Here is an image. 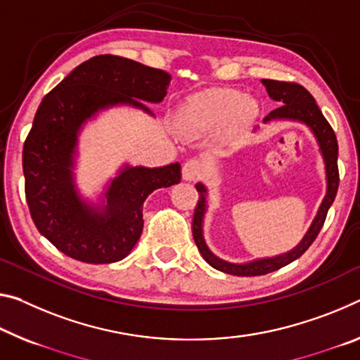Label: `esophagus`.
Segmentation results:
<instances>
[{
    "instance_id": "esophagus-1",
    "label": "esophagus",
    "mask_w": 360,
    "mask_h": 360,
    "mask_svg": "<svg viewBox=\"0 0 360 360\" xmlns=\"http://www.w3.org/2000/svg\"><path fill=\"white\" fill-rule=\"evenodd\" d=\"M203 173V163L198 158H191L187 160L182 167V178L186 181H195L202 176Z\"/></svg>"
}]
</instances>
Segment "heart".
Listing matches in <instances>:
<instances>
[{"label":"heart","mask_w":360,"mask_h":360,"mask_svg":"<svg viewBox=\"0 0 360 360\" xmlns=\"http://www.w3.org/2000/svg\"><path fill=\"white\" fill-rule=\"evenodd\" d=\"M253 113V102L237 89H214L192 98L179 113V127L187 133L218 127L233 115L243 118Z\"/></svg>","instance_id":"1"}]
</instances>
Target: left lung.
<instances>
[{"label": "left lung", "mask_w": 360, "mask_h": 360, "mask_svg": "<svg viewBox=\"0 0 360 360\" xmlns=\"http://www.w3.org/2000/svg\"><path fill=\"white\" fill-rule=\"evenodd\" d=\"M261 82L266 86L269 98L276 101V104L278 105L264 118V123L271 122V120H295V122L307 124L314 136H316L319 147H321V152L323 155L325 171H327V195H325L321 208L317 211L316 219L312 221V224L309 227V231H307L298 247H295L292 252L274 256V258L256 259L252 262H247V264H233V262H227L218 258V256H214L210 252V248L203 240L202 226L205 210H207V187L200 184V182L195 184V189L200 193V198H198L195 213H193L192 233L193 240L197 243L198 252L202 253L203 259L207 261L211 267H214V269H218L221 272L231 274V276L240 277L264 276V274L281 269V267L290 264V262H293L295 259H298L300 256L311 247L312 242L316 240V237L319 236V232H321L325 218H327L328 208L332 207L340 184L338 142H336L335 131L322 115L321 108L316 104V101H314L309 91L298 83L277 82V79H261Z\"/></svg>", "instance_id": "1"}]
</instances>
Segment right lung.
Listing matches in <instances>:
<instances>
[{
    "instance_id": "add662e5",
    "label": "right lung",
    "mask_w": 360,
    "mask_h": 360,
    "mask_svg": "<svg viewBox=\"0 0 360 360\" xmlns=\"http://www.w3.org/2000/svg\"><path fill=\"white\" fill-rule=\"evenodd\" d=\"M169 73L127 57H91L44 96L28 133L22 167L25 197L37 229L73 259L107 264L138 243L142 205L155 189L178 184L181 165L124 167L105 191V205L82 200L73 184V158L83 123L99 110L128 104L152 113L141 101L162 102Z\"/></svg>"
}]
</instances>
